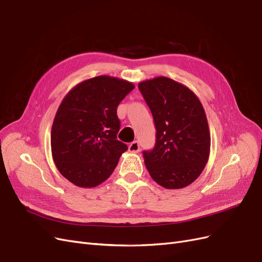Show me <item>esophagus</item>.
<instances>
[{"instance_id":"esophagus-1","label":"esophagus","mask_w":262,"mask_h":262,"mask_svg":"<svg viewBox=\"0 0 262 262\" xmlns=\"http://www.w3.org/2000/svg\"><path fill=\"white\" fill-rule=\"evenodd\" d=\"M129 150H130V152H134V153L139 152V150H140V144H139V142H138V141H133L132 143H130V145H129Z\"/></svg>"}]
</instances>
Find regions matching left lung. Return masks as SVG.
Here are the masks:
<instances>
[{
	"label": "left lung",
	"instance_id": "8db88e82",
	"mask_svg": "<svg viewBox=\"0 0 262 262\" xmlns=\"http://www.w3.org/2000/svg\"><path fill=\"white\" fill-rule=\"evenodd\" d=\"M139 90L156 128L155 146L143 150L149 175L166 189L185 188L201 175L210 155L202 104L187 86L165 76L139 83Z\"/></svg>",
	"mask_w": 262,
	"mask_h": 262
}]
</instances>
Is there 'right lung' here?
<instances>
[{
    "mask_svg": "<svg viewBox=\"0 0 262 262\" xmlns=\"http://www.w3.org/2000/svg\"><path fill=\"white\" fill-rule=\"evenodd\" d=\"M134 89L121 78L100 75L74 86L55 114L52 158L61 175L82 188L109 178L128 146L117 140V107Z\"/></svg>",
    "mask_w": 262,
    "mask_h": 262,
    "instance_id": "1",
    "label": "right lung"
}]
</instances>
